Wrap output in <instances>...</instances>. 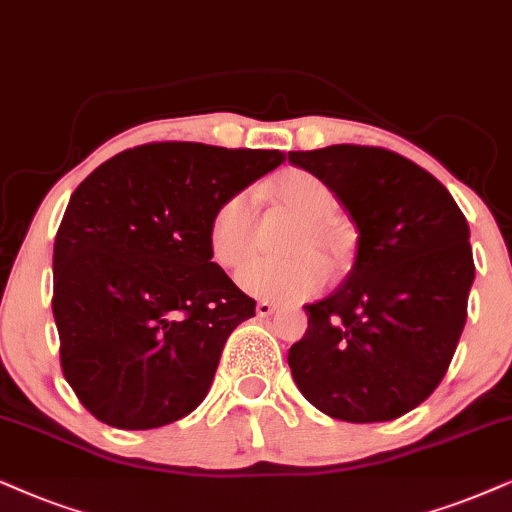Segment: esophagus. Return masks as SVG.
Listing matches in <instances>:
<instances>
[{"mask_svg":"<svg viewBox=\"0 0 512 512\" xmlns=\"http://www.w3.org/2000/svg\"><path fill=\"white\" fill-rule=\"evenodd\" d=\"M276 304L274 302H269V300H260V302H257V316H262V319H264V316H271V314H274L276 312Z\"/></svg>","mask_w":512,"mask_h":512,"instance_id":"1","label":"esophagus"}]
</instances>
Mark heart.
Segmentation results:
<instances>
[{"instance_id": "heart-1", "label": "heart", "mask_w": 512, "mask_h": 512, "mask_svg": "<svg viewBox=\"0 0 512 512\" xmlns=\"http://www.w3.org/2000/svg\"><path fill=\"white\" fill-rule=\"evenodd\" d=\"M278 203L302 217V226L288 243V260H252L236 274L243 293L262 300L297 302L319 293L328 267L338 271L345 262V245L335 229V196L314 174L293 170L271 184ZM255 243V200L250 191L226 196L212 212L208 248L222 269H236L248 260Z\"/></svg>"}]
</instances>
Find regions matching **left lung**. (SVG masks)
Instances as JSON below:
<instances>
[{
    "mask_svg": "<svg viewBox=\"0 0 512 512\" xmlns=\"http://www.w3.org/2000/svg\"><path fill=\"white\" fill-rule=\"evenodd\" d=\"M288 160L331 189L357 224V257L338 290L307 304L288 352L309 404L347 423H385L442 383L475 281L470 229L442 181L404 155L338 144Z\"/></svg>",
    "mask_w": 512,
    "mask_h": 512,
    "instance_id": "8db88e82",
    "label": "left lung"
}]
</instances>
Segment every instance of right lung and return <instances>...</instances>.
<instances>
[{"instance_id": "add662e5", "label": "right lung", "mask_w": 512, "mask_h": 512, "mask_svg": "<svg viewBox=\"0 0 512 512\" xmlns=\"http://www.w3.org/2000/svg\"><path fill=\"white\" fill-rule=\"evenodd\" d=\"M281 151L160 141L127 148L77 186L54 243L61 368L82 406L120 430L189 416L255 300L210 262L208 224Z\"/></svg>"}]
</instances>
